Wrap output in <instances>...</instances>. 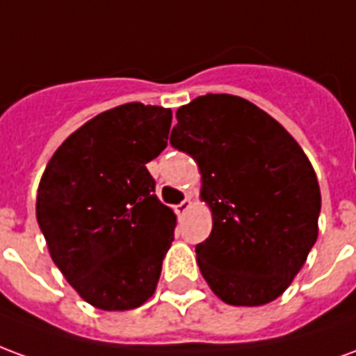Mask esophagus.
I'll list each match as a JSON object with an SVG mask.
<instances>
[{
    "label": "esophagus",
    "mask_w": 356,
    "mask_h": 356,
    "mask_svg": "<svg viewBox=\"0 0 356 356\" xmlns=\"http://www.w3.org/2000/svg\"><path fill=\"white\" fill-rule=\"evenodd\" d=\"M188 209H191V198H188V196H186L185 200L181 202V204H177V206H175V213H177V216H185L186 211H188Z\"/></svg>",
    "instance_id": "esophagus-1"
}]
</instances>
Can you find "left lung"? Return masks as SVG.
Here are the masks:
<instances>
[{
	"label": "left lung",
	"instance_id": "left-lung-1",
	"mask_svg": "<svg viewBox=\"0 0 356 356\" xmlns=\"http://www.w3.org/2000/svg\"><path fill=\"white\" fill-rule=\"evenodd\" d=\"M171 147L194 158L213 216L196 244L202 276L229 305H265L303 267L318 236L321 188L282 125L242 97H196L177 110Z\"/></svg>",
	"mask_w": 356,
	"mask_h": 356
}]
</instances>
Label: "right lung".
I'll list each match as a JSON object with an SVG mask.
<instances>
[{
  "instance_id": "right-lung-1",
  "label": "right lung",
  "mask_w": 356,
  "mask_h": 356,
  "mask_svg": "<svg viewBox=\"0 0 356 356\" xmlns=\"http://www.w3.org/2000/svg\"><path fill=\"white\" fill-rule=\"evenodd\" d=\"M171 110L127 102L74 131L47 163L35 216L53 261L102 311L140 307L156 290L175 213L147 163L168 147Z\"/></svg>"
}]
</instances>
